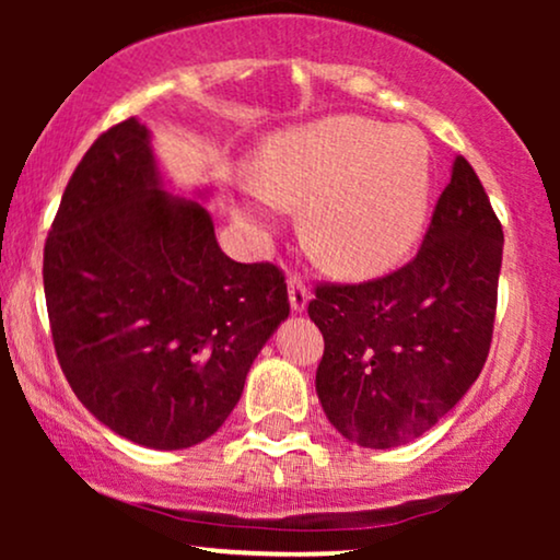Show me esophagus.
Wrapping results in <instances>:
<instances>
[{
  "label": "esophagus",
  "mask_w": 560,
  "mask_h": 560,
  "mask_svg": "<svg viewBox=\"0 0 560 560\" xmlns=\"http://www.w3.org/2000/svg\"><path fill=\"white\" fill-rule=\"evenodd\" d=\"M288 295H290V308L295 313H303L305 305L311 301L308 288H305V282L298 278V275H290L288 278Z\"/></svg>",
  "instance_id": "esophagus-1"
}]
</instances>
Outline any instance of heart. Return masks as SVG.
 <instances>
[{"label":"heart","mask_w":560,"mask_h":560,"mask_svg":"<svg viewBox=\"0 0 560 560\" xmlns=\"http://www.w3.org/2000/svg\"><path fill=\"white\" fill-rule=\"evenodd\" d=\"M433 163L425 137L364 117H331L272 135L255 194L305 206V242L341 278L395 270L423 236Z\"/></svg>","instance_id":"obj_1"}]
</instances>
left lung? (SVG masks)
<instances>
[{"label": "left lung", "mask_w": 560, "mask_h": 560, "mask_svg": "<svg viewBox=\"0 0 560 560\" xmlns=\"http://www.w3.org/2000/svg\"><path fill=\"white\" fill-rule=\"evenodd\" d=\"M502 224L458 155L423 247L400 270L316 288L308 316L324 334L316 393L343 439L402 446L462 400L492 343Z\"/></svg>", "instance_id": "8db88e82"}]
</instances>
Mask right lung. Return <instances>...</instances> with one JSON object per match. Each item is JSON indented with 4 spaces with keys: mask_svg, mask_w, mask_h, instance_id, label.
Listing matches in <instances>:
<instances>
[{
    "mask_svg": "<svg viewBox=\"0 0 560 560\" xmlns=\"http://www.w3.org/2000/svg\"><path fill=\"white\" fill-rule=\"evenodd\" d=\"M206 196L165 186L150 129L129 117L83 155L45 242L60 370L91 416L148 448L217 433L290 313L278 267L221 252Z\"/></svg>",
    "mask_w": 560,
    "mask_h": 560,
    "instance_id": "1",
    "label": "right lung"
}]
</instances>
